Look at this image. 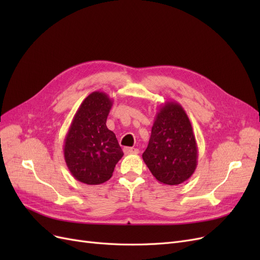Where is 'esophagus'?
<instances>
[{
	"label": "esophagus",
	"mask_w": 260,
	"mask_h": 260,
	"mask_svg": "<svg viewBox=\"0 0 260 260\" xmlns=\"http://www.w3.org/2000/svg\"><path fill=\"white\" fill-rule=\"evenodd\" d=\"M123 152H124V154H138L139 149L135 148V147H124Z\"/></svg>",
	"instance_id": "1"
}]
</instances>
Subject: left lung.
<instances>
[{
    "label": "left lung",
    "mask_w": 260,
    "mask_h": 260,
    "mask_svg": "<svg viewBox=\"0 0 260 260\" xmlns=\"http://www.w3.org/2000/svg\"><path fill=\"white\" fill-rule=\"evenodd\" d=\"M142 157L152 175L162 184H181L194 174L198 144L191 121L177 102H165L156 113Z\"/></svg>",
    "instance_id": "obj_1"
}]
</instances>
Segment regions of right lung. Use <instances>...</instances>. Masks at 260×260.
<instances>
[{
	"label": "right lung",
	"mask_w": 260,
	"mask_h": 260,
	"mask_svg": "<svg viewBox=\"0 0 260 260\" xmlns=\"http://www.w3.org/2000/svg\"><path fill=\"white\" fill-rule=\"evenodd\" d=\"M113 100L95 91L76 112L65 138L64 157L73 177L82 183L98 185L113 176L123 156L115 133L106 127Z\"/></svg>",
	"instance_id": "obj_1"
}]
</instances>
